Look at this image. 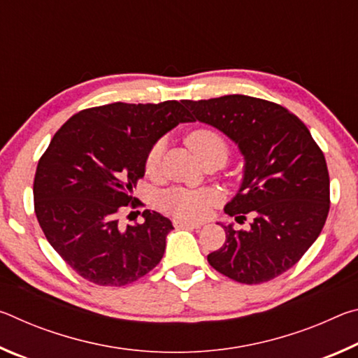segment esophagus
<instances>
[{
    "label": "esophagus",
    "instance_id": "obj_1",
    "mask_svg": "<svg viewBox=\"0 0 358 358\" xmlns=\"http://www.w3.org/2000/svg\"><path fill=\"white\" fill-rule=\"evenodd\" d=\"M173 224L175 227H186V229H201L202 226L201 222H191V221H181V220H175Z\"/></svg>",
    "mask_w": 358,
    "mask_h": 358
}]
</instances>
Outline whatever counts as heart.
Returning <instances> with one entry per match:
<instances>
[{
    "label": "heart",
    "mask_w": 358,
    "mask_h": 358,
    "mask_svg": "<svg viewBox=\"0 0 358 358\" xmlns=\"http://www.w3.org/2000/svg\"><path fill=\"white\" fill-rule=\"evenodd\" d=\"M186 145L197 157L202 161L208 155H222L227 156V143L221 134L213 129H196L187 134ZM162 141H157L148 150L145 157V167L148 172H153L159 164ZM157 202L169 213L175 217L186 221H202L210 215V211L221 202V194L213 187H171L159 194Z\"/></svg>",
    "instance_id": "1"
}]
</instances>
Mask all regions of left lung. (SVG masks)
Listing matches in <instances>:
<instances>
[{
  "label": "left lung",
  "mask_w": 358,
  "mask_h": 358,
  "mask_svg": "<svg viewBox=\"0 0 358 358\" xmlns=\"http://www.w3.org/2000/svg\"><path fill=\"white\" fill-rule=\"evenodd\" d=\"M192 120L222 131L245 156V175L224 211L254 221L222 226L226 241L208 264L230 280L260 284L282 275L322 232L330 210L325 156L305 123L275 102L245 94L183 101Z\"/></svg>",
  "instance_id": "left-lung-1"
}]
</instances>
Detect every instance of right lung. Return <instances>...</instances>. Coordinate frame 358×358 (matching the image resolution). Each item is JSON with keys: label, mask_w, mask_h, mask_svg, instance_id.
<instances>
[{"label": "right lung", "mask_w": 358, "mask_h": 358, "mask_svg": "<svg viewBox=\"0 0 358 358\" xmlns=\"http://www.w3.org/2000/svg\"><path fill=\"white\" fill-rule=\"evenodd\" d=\"M187 121L183 101L113 102L76 113L53 136L36 169L34 213L48 243L87 281L126 286L161 262L171 220L143 210L142 224L123 227L120 217L143 207L132 187L151 145Z\"/></svg>", "instance_id": "1"}]
</instances>
